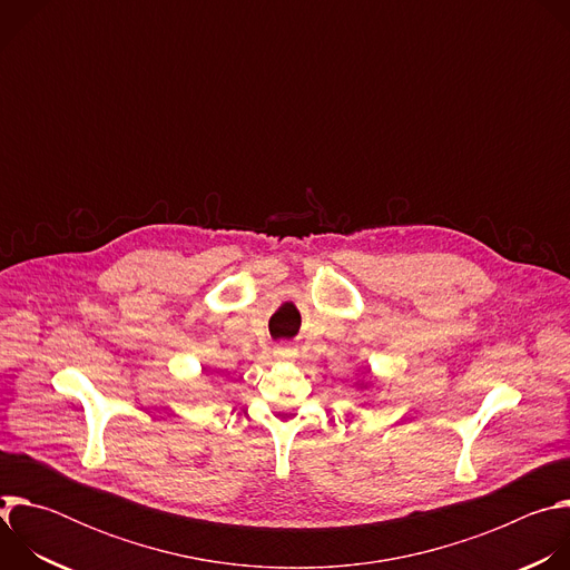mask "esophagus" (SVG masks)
I'll return each instance as SVG.
<instances>
[{"instance_id":"1","label":"esophagus","mask_w":570,"mask_h":570,"mask_svg":"<svg viewBox=\"0 0 570 570\" xmlns=\"http://www.w3.org/2000/svg\"><path fill=\"white\" fill-rule=\"evenodd\" d=\"M295 354H297V352H295L291 345H277V347H275V356H277V358H284V361H286V358H295Z\"/></svg>"}]
</instances>
